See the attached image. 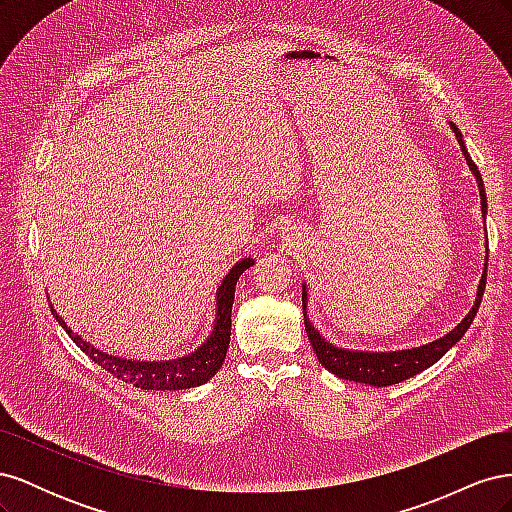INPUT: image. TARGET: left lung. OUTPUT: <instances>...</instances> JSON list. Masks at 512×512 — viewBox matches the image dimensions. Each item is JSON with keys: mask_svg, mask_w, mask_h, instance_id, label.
I'll return each instance as SVG.
<instances>
[{"mask_svg": "<svg viewBox=\"0 0 512 512\" xmlns=\"http://www.w3.org/2000/svg\"><path fill=\"white\" fill-rule=\"evenodd\" d=\"M451 130L457 136V143L461 147L463 158H466L472 175L476 177L478 183V194H480V209H483V218L487 213V196H485V185H483V177H480L476 164L472 162L470 153L463 145V136L459 132V128L455 123H451ZM487 258H489V250L485 256V271L483 277H480V284L476 290V301L472 305L470 312L466 314L457 327L453 331H448L444 337L433 339V342L418 346V348H408V350H395V352H363V350H346V348H337L333 344H329L324 339L318 329H314L312 320L307 318V290L303 284V318H305V333L309 337V344H312L318 361L322 363L324 369H329L331 374H335L337 378L342 380H352V382H363L369 386H391L397 382H404L416 374H421L423 369L431 367L433 363H438L442 356L451 350L459 339L466 335V331L470 329V324L478 312L480 307V299H483L485 292V282H487Z\"/></svg>", "mask_w": 512, "mask_h": 512, "instance_id": "left-lung-1", "label": "left lung"}]
</instances>
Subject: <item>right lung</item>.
Returning a JSON list of instances; mask_svg holds the SVG:
<instances>
[{
	"label": "right lung",
	"mask_w": 512,
	"mask_h": 512,
	"mask_svg": "<svg viewBox=\"0 0 512 512\" xmlns=\"http://www.w3.org/2000/svg\"><path fill=\"white\" fill-rule=\"evenodd\" d=\"M254 265V258H241L235 267H232L226 277L222 280L218 294H215V322L213 331L207 337L203 346H198L194 352L181 356V359L173 361H132V359H121V356L102 352L87 344L83 337L72 333V329L64 322L53 305L51 312L55 320L66 329V333L72 337V342L79 346L91 361L98 363L108 374H113L117 380L128 382L132 386H138L143 391H181V389H192V386L205 384L211 380L218 369L222 367L226 359V350L230 344V314H232V301H235V288L237 280L245 269Z\"/></svg>",
	"instance_id": "obj_1"
}]
</instances>
